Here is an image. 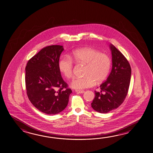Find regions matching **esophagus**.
I'll return each mask as SVG.
<instances>
[{"label": "esophagus", "instance_id": "34e87169", "mask_svg": "<svg viewBox=\"0 0 153 153\" xmlns=\"http://www.w3.org/2000/svg\"><path fill=\"white\" fill-rule=\"evenodd\" d=\"M84 92L85 91H84V90H76V92L77 93V94H83V93H84Z\"/></svg>", "mask_w": 153, "mask_h": 153}]
</instances>
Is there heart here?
<instances>
[{"mask_svg":"<svg viewBox=\"0 0 153 153\" xmlns=\"http://www.w3.org/2000/svg\"><path fill=\"white\" fill-rule=\"evenodd\" d=\"M69 57H62L59 59V67L65 77L70 78L73 76L72 60L86 65L85 76L76 77L70 84L73 88L76 90L92 87L96 80L101 82L107 77L110 70V58L106 54L90 48L79 49L73 51Z\"/></svg>","mask_w":153,"mask_h":153,"instance_id":"1","label":"heart"}]
</instances>
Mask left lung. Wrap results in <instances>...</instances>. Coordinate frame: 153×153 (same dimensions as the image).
Masks as SVG:
<instances>
[{"label": "left lung", "instance_id": "1", "mask_svg": "<svg viewBox=\"0 0 153 153\" xmlns=\"http://www.w3.org/2000/svg\"><path fill=\"white\" fill-rule=\"evenodd\" d=\"M112 70L106 81L100 85V92L94 91L95 97L91 103L94 110L106 113L118 108L126 98L131 77V66L123 54L112 44Z\"/></svg>", "mask_w": 153, "mask_h": 153}]
</instances>
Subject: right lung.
<instances>
[{
  "mask_svg": "<svg viewBox=\"0 0 153 153\" xmlns=\"http://www.w3.org/2000/svg\"><path fill=\"white\" fill-rule=\"evenodd\" d=\"M63 50V47L59 45L43 48L28 61L25 68L28 99L37 109L49 115L65 110L72 93L59 67Z\"/></svg>",
  "mask_w": 153,
  "mask_h": 153,
  "instance_id": "obj_1",
  "label": "right lung"
}]
</instances>
